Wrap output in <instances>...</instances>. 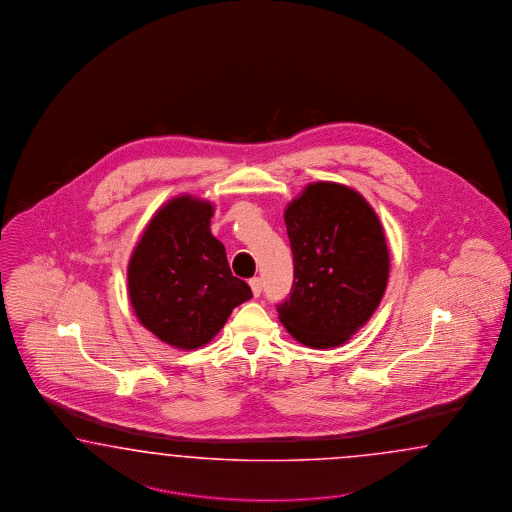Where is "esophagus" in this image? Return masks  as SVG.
Listing matches in <instances>:
<instances>
[{
  "label": "esophagus",
  "mask_w": 512,
  "mask_h": 512,
  "mask_svg": "<svg viewBox=\"0 0 512 512\" xmlns=\"http://www.w3.org/2000/svg\"><path fill=\"white\" fill-rule=\"evenodd\" d=\"M249 287H251L253 296H259L261 291H263V281H261V278L249 279Z\"/></svg>",
  "instance_id": "obj_1"
}]
</instances>
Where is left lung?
Here are the masks:
<instances>
[{
  "mask_svg": "<svg viewBox=\"0 0 512 512\" xmlns=\"http://www.w3.org/2000/svg\"><path fill=\"white\" fill-rule=\"evenodd\" d=\"M283 217L295 281L278 306L279 321L302 345L338 347L370 321L385 295L383 225L358 191L336 182L308 184Z\"/></svg>",
  "mask_w": 512,
  "mask_h": 512,
  "instance_id": "obj_1",
  "label": "left lung"
}]
</instances>
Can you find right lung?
Segmentation results:
<instances>
[{"instance_id": "right-lung-1", "label": "right lung", "mask_w": 512, "mask_h": 512, "mask_svg": "<svg viewBox=\"0 0 512 512\" xmlns=\"http://www.w3.org/2000/svg\"><path fill=\"white\" fill-rule=\"evenodd\" d=\"M212 216L214 204L191 195L165 202L127 266V293L140 325L184 351L206 345L253 296L210 233Z\"/></svg>"}]
</instances>
